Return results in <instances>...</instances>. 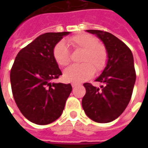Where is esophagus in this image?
Instances as JSON below:
<instances>
[{
	"instance_id": "34e87169",
	"label": "esophagus",
	"mask_w": 148,
	"mask_h": 148,
	"mask_svg": "<svg viewBox=\"0 0 148 148\" xmlns=\"http://www.w3.org/2000/svg\"><path fill=\"white\" fill-rule=\"evenodd\" d=\"M77 84H76V83H72V84H71V86H72V87H73V88H74V87L77 86Z\"/></svg>"
}]
</instances>
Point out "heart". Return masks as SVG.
I'll return each instance as SVG.
<instances>
[{
    "mask_svg": "<svg viewBox=\"0 0 148 148\" xmlns=\"http://www.w3.org/2000/svg\"><path fill=\"white\" fill-rule=\"evenodd\" d=\"M68 41L74 49L82 50L80 58L82 63L73 65L63 72V77L68 82H82L93 76V72L99 73L106 67L108 52L106 47L98 42L96 37L88 33H79L71 37ZM53 56L58 65L67 66L71 62V54L63 41L58 42L54 47Z\"/></svg>",
    "mask_w": 148,
    "mask_h": 148,
    "instance_id": "heart-1",
    "label": "heart"
}]
</instances>
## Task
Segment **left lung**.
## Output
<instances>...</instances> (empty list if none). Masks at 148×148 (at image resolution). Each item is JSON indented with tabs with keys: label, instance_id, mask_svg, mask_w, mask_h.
<instances>
[{
	"label": "left lung",
	"instance_id": "8db88e82",
	"mask_svg": "<svg viewBox=\"0 0 148 148\" xmlns=\"http://www.w3.org/2000/svg\"><path fill=\"white\" fill-rule=\"evenodd\" d=\"M96 35L108 52L106 66L95 81L100 88L84 83L86 94L82 105L88 117L97 123H109L119 117L130 101L136 71L132 53L127 46L112 34L100 30H86Z\"/></svg>",
	"mask_w": 148,
	"mask_h": 148
}]
</instances>
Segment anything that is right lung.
<instances>
[{
  "instance_id": "add662e5",
  "label": "right lung",
  "mask_w": 148,
  "mask_h": 148,
  "mask_svg": "<svg viewBox=\"0 0 148 148\" xmlns=\"http://www.w3.org/2000/svg\"><path fill=\"white\" fill-rule=\"evenodd\" d=\"M69 34L40 35L21 49L15 58L10 72L13 97L21 113L34 124L45 125L56 121L72 91L71 84L52 82L62 75L53 50Z\"/></svg>"
}]
</instances>
